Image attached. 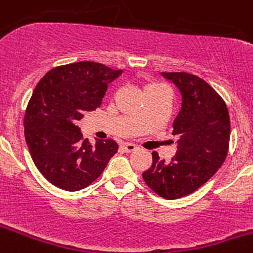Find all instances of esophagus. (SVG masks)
Returning <instances> with one entry per match:
<instances>
[{"label":"esophagus","mask_w":253,"mask_h":253,"mask_svg":"<svg viewBox=\"0 0 253 253\" xmlns=\"http://www.w3.org/2000/svg\"><path fill=\"white\" fill-rule=\"evenodd\" d=\"M121 148L124 149L125 152H127V153H129V152H133V151H136L137 148H138V147H137V144H134V143H131V142H126V143H124L121 146Z\"/></svg>","instance_id":"34e87169"}]
</instances>
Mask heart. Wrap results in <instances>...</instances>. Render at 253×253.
I'll return each instance as SVG.
<instances>
[{
	"label": "heart",
	"instance_id": "heart-1",
	"mask_svg": "<svg viewBox=\"0 0 253 253\" xmlns=\"http://www.w3.org/2000/svg\"><path fill=\"white\" fill-rule=\"evenodd\" d=\"M163 89H166L163 85L157 84V83H149V84H147L146 86H144V94H147V92L159 91V90H163Z\"/></svg>",
	"mask_w": 253,
	"mask_h": 253
}]
</instances>
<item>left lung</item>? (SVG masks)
<instances>
[{"instance_id":"obj_1","label":"left lung","mask_w":253,"mask_h":253,"mask_svg":"<svg viewBox=\"0 0 253 253\" xmlns=\"http://www.w3.org/2000/svg\"><path fill=\"white\" fill-rule=\"evenodd\" d=\"M181 94L173 124L178 151L170 162L152 153L142 176L159 197L178 199L194 193L222 166L229 152L230 116L222 97L205 80L189 73H162Z\"/></svg>"}]
</instances>
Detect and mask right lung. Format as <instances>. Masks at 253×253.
Segmentation results:
<instances>
[{
  "label": "right lung",
  "instance_id": "1",
  "mask_svg": "<svg viewBox=\"0 0 253 253\" xmlns=\"http://www.w3.org/2000/svg\"><path fill=\"white\" fill-rule=\"evenodd\" d=\"M122 70L78 61L49 70L24 114V137L34 164L53 185L77 192L96 180L119 149L114 139L92 146L77 122L101 106L107 86Z\"/></svg>",
  "mask_w": 253,
  "mask_h": 253
}]
</instances>
